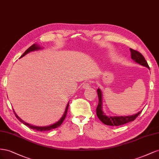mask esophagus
<instances>
[{
	"mask_svg": "<svg viewBox=\"0 0 159 159\" xmlns=\"http://www.w3.org/2000/svg\"><path fill=\"white\" fill-rule=\"evenodd\" d=\"M82 87L84 89H89L90 87V84L89 82H85L84 84Z\"/></svg>",
	"mask_w": 159,
	"mask_h": 159,
	"instance_id": "obj_1",
	"label": "esophagus"
}]
</instances>
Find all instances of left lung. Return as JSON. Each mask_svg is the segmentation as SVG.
Masks as SVG:
<instances>
[{
    "mask_svg": "<svg viewBox=\"0 0 159 159\" xmlns=\"http://www.w3.org/2000/svg\"><path fill=\"white\" fill-rule=\"evenodd\" d=\"M130 51H131V58L134 61L143 66H145L149 68V66L147 64V61L145 60V57H144V56L140 52L133 50L131 48H130ZM97 91L99 98V103L97 108H96V113H97V116L98 117L100 121L103 123L107 125L119 126L127 123L130 121H133L142 111H139L136 114L129 115V116H107V115L103 113L102 109V93L99 88L98 89Z\"/></svg>",
    "mask_w": 159,
    "mask_h": 159,
    "instance_id": "1",
    "label": "left lung"
}]
</instances>
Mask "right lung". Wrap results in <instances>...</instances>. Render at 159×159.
Wrapping results in <instances>:
<instances>
[{
  "mask_svg": "<svg viewBox=\"0 0 159 159\" xmlns=\"http://www.w3.org/2000/svg\"><path fill=\"white\" fill-rule=\"evenodd\" d=\"M41 48L37 45V44H33L32 45L30 48H28L25 52V53L20 56V57L25 56L26 54H27L28 53H29L30 52H32V51H35V50H40ZM68 107H69V103H68V105H67L66 106V110H65V112L63 115V116L61 117V118L58 121H57L56 123H55L54 124H52L51 125H49V126H46V127H38V126H34V125H30L29 123H26L25 121H24L23 120H22L20 117H19L18 115L16 114V113L14 112V115H15L16 117L20 121L21 123H22L23 124H25V125L28 126L29 128L32 129H34V130H36V131H50V130H52V129H54L55 128H57L60 127L61 123H63V121H64V119L66 117V115H67V112H68Z\"/></svg>",
  "mask_w": 159,
  "mask_h": 159,
  "instance_id": "1",
  "label": "right lung"
}]
</instances>
